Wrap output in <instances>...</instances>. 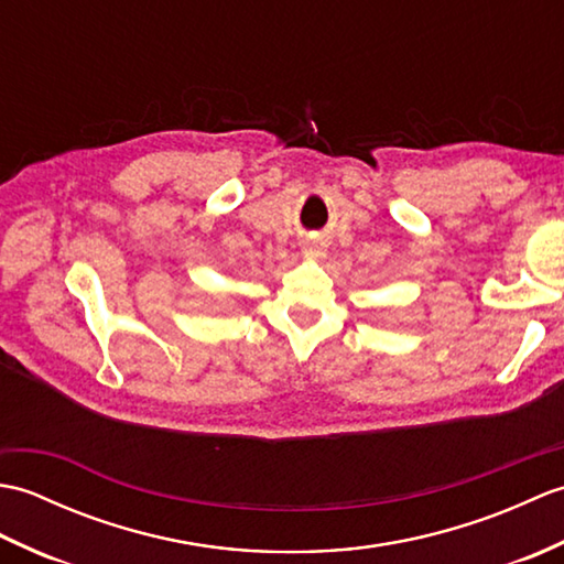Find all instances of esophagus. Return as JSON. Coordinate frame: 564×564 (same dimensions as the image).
Here are the masks:
<instances>
[{"mask_svg":"<svg viewBox=\"0 0 564 564\" xmlns=\"http://www.w3.org/2000/svg\"><path fill=\"white\" fill-rule=\"evenodd\" d=\"M303 254L310 257V259L325 257V245L317 242V239H305V242H303Z\"/></svg>","mask_w":564,"mask_h":564,"instance_id":"34e87169","label":"esophagus"}]
</instances>
